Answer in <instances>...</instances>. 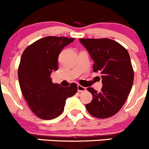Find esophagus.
I'll return each instance as SVG.
<instances>
[{
    "instance_id": "obj_1",
    "label": "esophagus",
    "mask_w": 149,
    "mask_h": 149,
    "mask_svg": "<svg viewBox=\"0 0 149 149\" xmlns=\"http://www.w3.org/2000/svg\"><path fill=\"white\" fill-rule=\"evenodd\" d=\"M77 88H78V91H79V92L86 91V88H85V87H82V86H81V85H79V84H78Z\"/></svg>"
}]
</instances>
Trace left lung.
<instances>
[{
    "mask_svg": "<svg viewBox=\"0 0 149 149\" xmlns=\"http://www.w3.org/2000/svg\"><path fill=\"white\" fill-rule=\"evenodd\" d=\"M94 61L93 71L101 74L103 87L98 93L87 90L93 100L86 104L89 113L98 118L115 115L127 99L134 81V71L127 50L107 38L79 39Z\"/></svg>",
    "mask_w": 149,
    "mask_h": 149,
    "instance_id": "1",
    "label": "left lung"
}]
</instances>
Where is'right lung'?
<instances>
[{
  "label": "right lung",
  "mask_w": 149,
  "mask_h": 149,
  "mask_svg": "<svg viewBox=\"0 0 149 149\" xmlns=\"http://www.w3.org/2000/svg\"><path fill=\"white\" fill-rule=\"evenodd\" d=\"M74 41L64 37H45L23 51L18 68L20 90L29 107L43 120L57 118L64 111L67 98L77 92V84L64 87L54 84L51 74L58 70L62 50Z\"/></svg>",
  "instance_id": "add662e5"
}]
</instances>
